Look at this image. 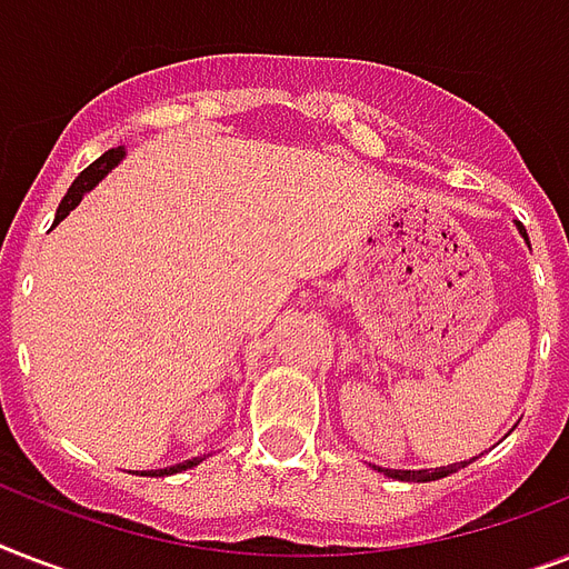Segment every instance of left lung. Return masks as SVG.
Instances as JSON below:
<instances>
[{
    "mask_svg": "<svg viewBox=\"0 0 569 569\" xmlns=\"http://www.w3.org/2000/svg\"><path fill=\"white\" fill-rule=\"evenodd\" d=\"M517 227H520L522 239L529 241V236H526V230H522V223H517ZM467 463L469 460H460V463H449V467H437V469H383V467H378V472H383L387 478H396V481H416V485H425V481H437V478L451 476V472H458V469L467 467Z\"/></svg>",
    "mask_w": 569,
    "mask_h": 569,
    "instance_id": "8db88e82",
    "label": "left lung"
}]
</instances>
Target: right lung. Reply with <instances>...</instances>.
<instances>
[{
    "mask_svg": "<svg viewBox=\"0 0 569 569\" xmlns=\"http://www.w3.org/2000/svg\"><path fill=\"white\" fill-rule=\"evenodd\" d=\"M127 159V147H111V150H106V153L97 159L93 164H88L79 177L73 180V186L67 189L64 200L58 203V212H56V221H52V227H58V223L64 221L67 214L73 212L76 206L82 203V197L88 194V191L93 189V186H100V180L106 177V173H111L114 168H118L120 162ZM203 458H191V460H182V463H177V467H164V469H144L141 476H150V478H164V476H173V472H182V469H191L197 467V463H203Z\"/></svg>",
    "mask_w": 569,
    "mask_h": 569,
    "instance_id": "1",
    "label": "right lung"
}]
</instances>
